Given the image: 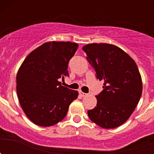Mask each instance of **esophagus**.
Segmentation results:
<instances>
[{
    "mask_svg": "<svg viewBox=\"0 0 154 154\" xmlns=\"http://www.w3.org/2000/svg\"><path fill=\"white\" fill-rule=\"evenodd\" d=\"M79 94L81 95L82 96V97H85V96H88V94L85 93V92H82V91H79Z\"/></svg>",
    "mask_w": 154,
    "mask_h": 154,
    "instance_id": "obj_1",
    "label": "esophagus"
}]
</instances>
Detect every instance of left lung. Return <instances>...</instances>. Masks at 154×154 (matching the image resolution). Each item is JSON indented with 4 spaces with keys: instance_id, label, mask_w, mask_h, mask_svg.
Here are the masks:
<instances>
[{
    "instance_id": "8db88e82",
    "label": "left lung",
    "mask_w": 154,
    "mask_h": 154,
    "mask_svg": "<svg viewBox=\"0 0 154 154\" xmlns=\"http://www.w3.org/2000/svg\"><path fill=\"white\" fill-rule=\"evenodd\" d=\"M96 76L104 81L96 106L88 111L89 119L104 129H113L126 122L142 95L140 73L133 58L120 48L106 43L82 47Z\"/></svg>"
}]
</instances>
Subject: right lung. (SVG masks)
I'll list each match as a JSON object with an SVG mask.
<instances>
[{"mask_svg":"<svg viewBox=\"0 0 154 154\" xmlns=\"http://www.w3.org/2000/svg\"><path fill=\"white\" fill-rule=\"evenodd\" d=\"M79 45L70 42H48L31 51L21 65L16 77L19 103L27 117L39 126L62 121L78 91L61 85L69 76L68 64Z\"/></svg>","mask_w":154,"mask_h":154,"instance_id":"right-lung-1","label":"right lung"}]
</instances>
